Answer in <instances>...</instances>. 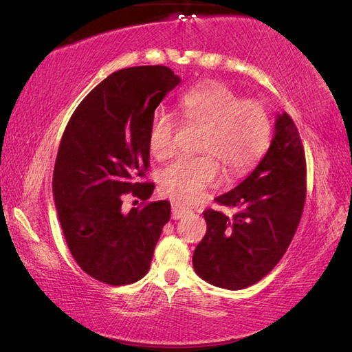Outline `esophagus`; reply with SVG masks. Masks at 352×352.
Wrapping results in <instances>:
<instances>
[{"label": "esophagus", "instance_id": "34e87169", "mask_svg": "<svg viewBox=\"0 0 352 352\" xmlns=\"http://www.w3.org/2000/svg\"><path fill=\"white\" fill-rule=\"evenodd\" d=\"M190 212L191 209L188 206L182 205L181 201H171V218H173V220H179V218H182Z\"/></svg>", "mask_w": 352, "mask_h": 352}]
</instances>
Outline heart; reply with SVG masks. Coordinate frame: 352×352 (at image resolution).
<instances>
[{
	"label": "heart",
	"instance_id": "heart-1",
	"mask_svg": "<svg viewBox=\"0 0 352 352\" xmlns=\"http://www.w3.org/2000/svg\"><path fill=\"white\" fill-rule=\"evenodd\" d=\"M179 113L186 124L203 128L200 156H181L161 171L162 188L184 201L197 200L212 184L220 166L226 173L239 175L253 167L268 149L271 119L261 100L242 99L223 82H208L188 90L179 100ZM177 122L164 110L151 120L149 151L156 160L175 152Z\"/></svg>",
	"mask_w": 352,
	"mask_h": 352
}]
</instances>
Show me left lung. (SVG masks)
Listing matches in <instances>:
<instances>
[{
	"label": "left lung",
	"mask_w": 352,
	"mask_h": 352,
	"mask_svg": "<svg viewBox=\"0 0 352 352\" xmlns=\"http://www.w3.org/2000/svg\"><path fill=\"white\" fill-rule=\"evenodd\" d=\"M215 201L235 208L236 214L203 212L206 235L194 250L192 267L205 282L238 291L276 267L302 215L306 158L298 129L286 113L277 116L270 149L256 168Z\"/></svg>",
	"instance_id": "left-lung-1"
}]
</instances>
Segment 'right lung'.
I'll list each match as a JSON object with an SVG mask.
<instances>
[{"label": "right lung", "instance_id": "obj_1", "mask_svg": "<svg viewBox=\"0 0 352 352\" xmlns=\"http://www.w3.org/2000/svg\"><path fill=\"white\" fill-rule=\"evenodd\" d=\"M181 82L167 66L126 67L107 76L76 107L61 137L52 192L67 247L81 270L99 282L135 283L149 271L167 200L129 213L122 199L144 202L155 184L149 168V126L156 107Z\"/></svg>", "mask_w": 352, "mask_h": 352}]
</instances>
